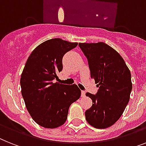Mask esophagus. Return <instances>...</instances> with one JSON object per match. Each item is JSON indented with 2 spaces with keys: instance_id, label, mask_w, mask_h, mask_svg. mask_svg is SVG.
Masks as SVG:
<instances>
[{
  "instance_id": "esophagus-1",
  "label": "esophagus",
  "mask_w": 146,
  "mask_h": 146,
  "mask_svg": "<svg viewBox=\"0 0 146 146\" xmlns=\"http://www.w3.org/2000/svg\"><path fill=\"white\" fill-rule=\"evenodd\" d=\"M85 94H86V92H84V91H81V96H82V97H84V96H85Z\"/></svg>"
}]
</instances>
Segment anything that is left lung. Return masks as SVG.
<instances>
[{"mask_svg": "<svg viewBox=\"0 0 146 146\" xmlns=\"http://www.w3.org/2000/svg\"><path fill=\"white\" fill-rule=\"evenodd\" d=\"M79 47L99 88L96 95L86 93L92 101L85 112L86 121L96 128H107L119 120L129 102L131 72L120 54L104 42L79 43Z\"/></svg>", "mask_w": 146, "mask_h": 146, "instance_id": "obj_1", "label": "left lung"}]
</instances>
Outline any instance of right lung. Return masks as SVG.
Masks as SVG:
<instances>
[{
	"mask_svg": "<svg viewBox=\"0 0 146 146\" xmlns=\"http://www.w3.org/2000/svg\"><path fill=\"white\" fill-rule=\"evenodd\" d=\"M78 45L61 38L47 40L33 50L21 76V95L32 119L42 127L56 128L66 122L68 109L80 97L76 84L55 82L64 54Z\"/></svg>",
	"mask_w": 146,
	"mask_h": 146,
	"instance_id": "1",
	"label": "right lung"
}]
</instances>
